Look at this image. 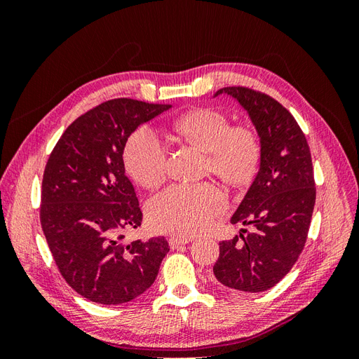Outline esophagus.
<instances>
[{"label":"esophagus","instance_id":"obj_1","mask_svg":"<svg viewBox=\"0 0 359 359\" xmlns=\"http://www.w3.org/2000/svg\"><path fill=\"white\" fill-rule=\"evenodd\" d=\"M193 238H187V236H170L169 238V244L172 248H178L184 244H189Z\"/></svg>","mask_w":359,"mask_h":359}]
</instances>
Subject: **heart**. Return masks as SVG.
Listing matches in <instances>:
<instances>
[{
  "mask_svg": "<svg viewBox=\"0 0 359 359\" xmlns=\"http://www.w3.org/2000/svg\"><path fill=\"white\" fill-rule=\"evenodd\" d=\"M173 130L181 139L208 153L211 172L224 182L244 186L253 180L260 160V140L253 128L229 127L223 114L196 109L180 116ZM124 165L144 187H156L165 180L166 149L156 132L140 127L128 137ZM224 206V194L212 184H175L151 199L148 217L157 231L189 236L203 231Z\"/></svg>",
  "mask_w": 359,
  "mask_h": 359,
  "instance_id": "obj_1",
  "label": "heart"
}]
</instances>
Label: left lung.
<instances>
[{
    "label": "left lung",
    "instance_id": "8db88e82",
    "mask_svg": "<svg viewBox=\"0 0 359 359\" xmlns=\"http://www.w3.org/2000/svg\"><path fill=\"white\" fill-rule=\"evenodd\" d=\"M227 95L247 112L260 140L259 170L231 223L253 224L220 243L212 268L217 281L243 292H264L283 278L298 260L313 215L311 154L295 118L278 102L244 86H227Z\"/></svg>",
    "mask_w": 359,
    "mask_h": 359
}]
</instances>
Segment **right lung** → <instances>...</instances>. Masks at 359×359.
I'll list each match as a JSON object with an SVG mask.
<instances>
[{"label": "right lung", "mask_w": 359, "mask_h": 359, "mask_svg": "<svg viewBox=\"0 0 359 359\" xmlns=\"http://www.w3.org/2000/svg\"><path fill=\"white\" fill-rule=\"evenodd\" d=\"M170 107L132 99L104 102L67 127L48 160L43 233L64 280L93 302L118 306L142 295L169 252L165 236L123 241L127 229L142 223L123 154L139 126Z\"/></svg>", "instance_id": "obj_1"}]
</instances>
